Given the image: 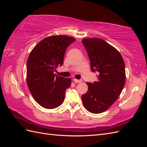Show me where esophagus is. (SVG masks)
<instances>
[{
  "label": "esophagus",
  "mask_w": 147,
  "mask_h": 147,
  "mask_svg": "<svg viewBox=\"0 0 147 147\" xmlns=\"http://www.w3.org/2000/svg\"><path fill=\"white\" fill-rule=\"evenodd\" d=\"M74 82L75 83H81L82 82V80H77V79H74Z\"/></svg>",
  "instance_id": "obj_1"
}]
</instances>
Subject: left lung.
I'll list each match as a JSON object with an SVG mask.
<instances>
[{
    "label": "left lung",
    "mask_w": 147,
    "mask_h": 147,
    "mask_svg": "<svg viewBox=\"0 0 147 147\" xmlns=\"http://www.w3.org/2000/svg\"><path fill=\"white\" fill-rule=\"evenodd\" d=\"M91 70L97 72V81L86 82L88 90L82 96L85 109L92 113L105 112L118 98L126 81L125 65L119 52L98 38H83Z\"/></svg>",
    "instance_id": "left-lung-1"
}]
</instances>
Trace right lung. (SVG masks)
Returning a JSON list of instances; mask_svg holds the SVG:
<instances>
[{
  "mask_svg": "<svg viewBox=\"0 0 147 147\" xmlns=\"http://www.w3.org/2000/svg\"><path fill=\"white\" fill-rule=\"evenodd\" d=\"M75 38L66 35H51L38 42L27 61V84L37 103L47 109L63 103L71 78L56 75V69L63 64L65 51Z\"/></svg>",
  "mask_w": 147,
  "mask_h": 147,
  "instance_id": "obj_1",
  "label": "right lung"
}]
</instances>
